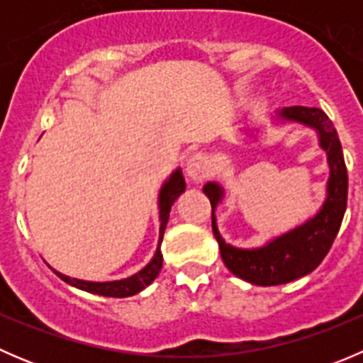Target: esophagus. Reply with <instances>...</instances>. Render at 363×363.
Returning <instances> with one entry per match:
<instances>
[{"label":"esophagus","mask_w":363,"mask_h":363,"mask_svg":"<svg viewBox=\"0 0 363 363\" xmlns=\"http://www.w3.org/2000/svg\"><path fill=\"white\" fill-rule=\"evenodd\" d=\"M186 174L191 181L200 182L205 177H208L211 174V167H208V161L203 155H193L191 158L186 163Z\"/></svg>","instance_id":"1"}]
</instances>
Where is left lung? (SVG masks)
Returning a JSON list of instances; mask_svg holds the SVG:
<instances>
[{
	"label": "left lung",
	"mask_w": 363,
	"mask_h": 363,
	"mask_svg": "<svg viewBox=\"0 0 363 363\" xmlns=\"http://www.w3.org/2000/svg\"><path fill=\"white\" fill-rule=\"evenodd\" d=\"M270 121L276 126L300 124L318 135V144L327 155L328 181L323 203L311 218L258 247H235L223 239L216 223V208L225 200V188L216 181L203 186V193L212 205V230L223 262L233 276L256 286L286 284L313 272L330 251L347 202V172L342 147L327 113L316 107H284L270 113ZM242 131L250 138H256L259 133L256 126H246Z\"/></svg>",
	"instance_id": "8db88e82"
}]
</instances>
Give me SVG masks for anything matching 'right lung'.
Wrapping results in <instances>:
<instances>
[{
	"instance_id": "obj_1",
	"label": "right lung",
	"mask_w": 363,
	"mask_h": 363,
	"mask_svg": "<svg viewBox=\"0 0 363 363\" xmlns=\"http://www.w3.org/2000/svg\"><path fill=\"white\" fill-rule=\"evenodd\" d=\"M186 189V181L184 175H182L181 167L175 168L168 179H164V182L161 184L160 193H158V208H160V239H158V247H156L155 256L151 258V262L144 267L142 270H138L137 274L130 277H124V279L117 281H104V283H98V281H84V279H75V277L65 276V274L54 270L57 277L68 283L69 286H75L79 290L87 291V294L93 295H101V296H113V298H124V296H133L140 294L142 290L149 286L152 281L158 277L161 267H163V255H161V242H163V233L167 228L168 218H170V208L174 205L175 200L184 193Z\"/></svg>"
}]
</instances>
